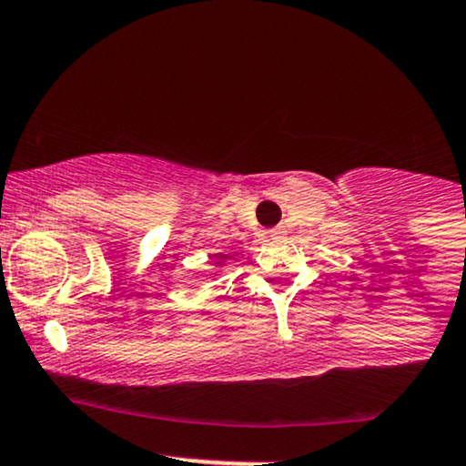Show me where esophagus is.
I'll return each instance as SVG.
<instances>
[{
  "instance_id": "34e87169",
  "label": "esophagus",
  "mask_w": 466,
  "mask_h": 466,
  "mask_svg": "<svg viewBox=\"0 0 466 466\" xmlns=\"http://www.w3.org/2000/svg\"><path fill=\"white\" fill-rule=\"evenodd\" d=\"M280 234H283V229H280V228H274V229H269V237H272V238L280 237Z\"/></svg>"
}]
</instances>
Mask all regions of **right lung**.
<instances>
[{
	"label": "right lung",
	"instance_id": "right-lung-1",
	"mask_svg": "<svg viewBox=\"0 0 466 466\" xmlns=\"http://www.w3.org/2000/svg\"><path fill=\"white\" fill-rule=\"evenodd\" d=\"M225 260H228V254H225V252H221V254H214V263H212L214 268H212V274H217L218 269L223 268Z\"/></svg>",
	"mask_w": 466,
	"mask_h": 466
}]
</instances>
